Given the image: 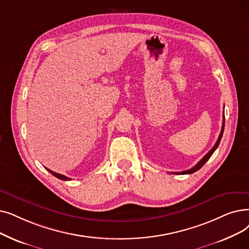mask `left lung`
I'll list each match as a JSON object with an SVG mask.
<instances>
[{
  "mask_svg": "<svg viewBox=\"0 0 249 249\" xmlns=\"http://www.w3.org/2000/svg\"><path fill=\"white\" fill-rule=\"evenodd\" d=\"M225 119V118H224ZM223 119V125H222V130H221V133H220V135H219V138H218V140H217V142L214 143V145H213V147L209 151V153L205 155L199 161L198 163L194 166V167H192L191 169H189V170H187V171H182V172H175V173H173L172 172V174H177V175H183V174H192V173H194V172H196V171H198L205 163H207V161L209 160V159L212 157V155L213 154V151L217 149V147L219 146V144H220V142H221V138H222V136H223V132H224V127H225V120Z\"/></svg>",
  "mask_w": 249,
  "mask_h": 249,
  "instance_id": "obj_1",
  "label": "left lung"
}]
</instances>
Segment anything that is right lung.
<instances>
[{
  "label": "right lung",
  "instance_id": "1",
  "mask_svg": "<svg viewBox=\"0 0 249 249\" xmlns=\"http://www.w3.org/2000/svg\"><path fill=\"white\" fill-rule=\"evenodd\" d=\"M47 169V168H46ZM52 175H53L55 177H57V178H59V179H61V180H64V181H67V180H71L70 178H68V177H66V176H64V175H62V174H59V173H56V172H53V171H52V170H50V169H47Z\"/></svg>",
  "mask_w": 249,
  "mask_h": 249
}]
</instances>
